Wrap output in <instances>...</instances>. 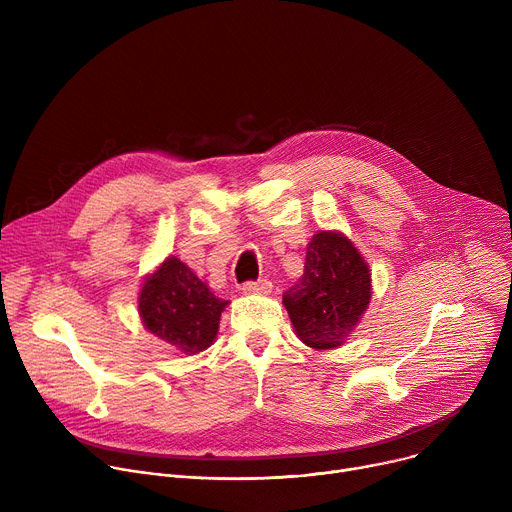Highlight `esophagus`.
Here are the masks:
<instances>
[{"label":"esophagus","instance_id":"1","mask_svg":"<svg viewBox=\"0 0 512 512\" xmlns=\"http://www.w3.org/2000/svg\"><path fill=\"white\" fill-rule=\"evenodd\" d=\"M271 289H273V285H271V281H267V279L247 281V283H243V287H241L243 294H261V296L271 294Z\"/></svg>","mask_w":512,"mask_h":512}]
</instances>
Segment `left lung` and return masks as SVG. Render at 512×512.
<instances>
[{
    "instance_id": "1",
    "label": "left lung",
    "mask_w": 512,
    "mask_h": 512,
    "mask_svg": "<svg viewBox=\"0 0 512 512\" xmlns=\"http://www.w3.org/2000/svg\"><path fill=\"white\" fill-rule=\"evenodd\" d=\"M371 302V271L348 237L320 231L306 249L304 275L283 294V306L302 342L336 348Z\"/></svg>"
}]
</instances>
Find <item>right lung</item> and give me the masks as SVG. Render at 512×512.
Listing matches in <instances>:
<instances>
[{
  "mask_svg": "<svg viewBox=\"0 0 512 512\" xmlns=\"http://www.w3.org/2000/svg\"><path fill=\"white\" fill-rule=\"evenodd\" d=\"M227 300L214 291L178 257H168L139 291V316L154 336L182 354L206 350L218 332Z\"/></svg>",
  "mask_w": 512,
  "mask_h": 512,
  "instance_id": "obj_1",
  "label": "right lung"
}]
</instances>
